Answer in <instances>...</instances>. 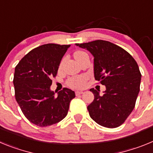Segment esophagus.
Segmentation results:
<instances>
[{
	"label": "esophagus",
	"mask_w": 153,
	"mask_h": 153,
	"mask_svg": "<svg viewBox=\"0 0 153 153\" xmlns=\"http://www.w3.org/2000/svg\"><path fill=\"white\" fill-rule=\"evenodd\" d=\"M83 91H76L75 94H76V96H79V95H81V94H83Z\"/></svg>",
	"instance_id": "1"
}]
</instances>
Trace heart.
Masks as SVG:
<instances>
[{
    "instance_id": "1",
    "label": "heart",
    "mask_w": 153,
    "mask_h": 153,
    "mask_svg": "<svg viewBox=\"0 0 153 153\" xmlns=\"http://www.w3.org/2000/svg\"><path fill=\"white\" fill-rule=\"evenodd\" d=\"M85 52L83 51H76L74 53V56L76 59H78L80 56L84 54ZM87 80V76L84 75L76 76H72L69 78L67 80V85L73 89H80L83 88L86 84V82Z\"/></svg>"
}]
</instances>
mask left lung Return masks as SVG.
<instances>
[{
    "label": "left lung",
    "mask_w": 153,
    "mask_h": 153,
    "mask_svg": "<svg viewBox=\"0 0 153 153\" xmlns=\"http://www.w3.org/2000/svg\"><path fill=\"white\" fill-rule=\"evenodd\" d=\"M90 51L94 57V77L106 91L90 89L94 100L87 106L97 123L107 128L122 125L133 110L140 89L141 73L129 53L111 42L97 40L76 44Z\"/></svg>",
    "instance_id": "left-lung-1"
}]
</instances>
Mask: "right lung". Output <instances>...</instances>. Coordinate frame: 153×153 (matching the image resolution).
Wrapping results in <instances>:
<instances>
[{"label":"right lung","mask_w":153,"mask_h":153,"mask_svg":"<svg viewBox=\"0 0 153 153\" xmlns=\"http://www.w3.org/2000/svg\"><path fill=\"white\" fill-rule=\"evenodd\" d=\"M70 45L47 44L34 48L15 67L13 86L15 98L30 122L44 127L59 123L66 117L75 93L67 88L51 90L62 57Z\"/></svg>","instance_id":"right-lung-1"}]
</instances>
